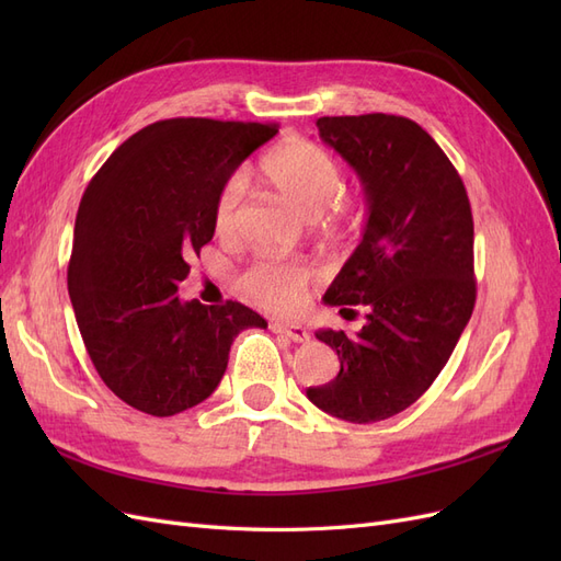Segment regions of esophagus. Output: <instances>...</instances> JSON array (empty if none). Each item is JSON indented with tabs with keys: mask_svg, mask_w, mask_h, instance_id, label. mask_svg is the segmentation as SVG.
<instances>
[{
	"mask_svg": "<svg viewBox=\"0 0 561 561\" xmlns=\"http://www.w3.org/2000/svg\"><path fill=\"white\" fill-rule=\"evenodd\" d=\"M271 330L274 332H278V334H285V336H290L293 342H297V344H307L309 339H311V334L307 332V328L304 325H299V322H285V320H271Z\"/></svg>",
	"mask_w": 561,
	"mask_h": 561,
	"instance_id": "obj_1",
	"label": "esophagus"
}]
</instances>
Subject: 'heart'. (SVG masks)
<instances>
[{
    "label": "heart",
    "instance_id": "obj_1",
    "mask_svg": "<svg viewBox=\"0 0 561 561\" xmlns=\"http://www.w3.org/2000/svg\"><path fill=\"white\" fill-rule=\"evenodd\" d=\"M262 175L276 194L299 215L316 219L331 206L330 217H342L346 203H332L342 190V168L328 149L309 140H290L278 145L262 161ZM243 178H229L219 190L213 206V227L222 241L239 233V215L243 201ZM311 268L299 262L260 260L239 276L241 293L268 311L293 313L307 299Z\"/></svg>",
    "mask_w": 561,
    "mask_h": 561
}]
</instances>
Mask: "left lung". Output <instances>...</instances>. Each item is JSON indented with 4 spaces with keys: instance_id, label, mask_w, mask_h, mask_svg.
Masks as SVG:
<instances>
[{
    "instance_id": "obj_1",
    "label": "left lung",
    "mask_w": 561,
    "mask_h": 561,
    "mask_svg": "<svg viewBox=\"0 0 561 561\" xmlns=\"http://www.w3.org/2000/svg\"><path fill=\"white\" fill-rule=\"evenodd\" d=\"M316 126L367 196L363 239L322 301L344 316L363 309L365 325L353 336L316 332L342 367L307 398L336 419L375 423L426 393L472 316L470 201L445 151L412 118L322 116Z\"/></svg>"
}]
</instances>
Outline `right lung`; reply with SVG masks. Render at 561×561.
Listing matches in <instances>:
<instances>
[{"instance_id": "obj_1", "label": "right lung", "mask_w": 561, "mask_h": 561, "mask_svg": "<svg viewBox=\"0 0 561 561\" xmlns=\"http://www.w3.org/2000/svg\"><path fill=\"white\" fill-rule=\"evenodd\" d=\"M276 124L165 118L118 147L83 192L67 290L83 344L116 398L151 416L206 400L239 332L266 320L227 301H182L186 260L213 233L222 184Z\"/></svg>"}]
</instances>
